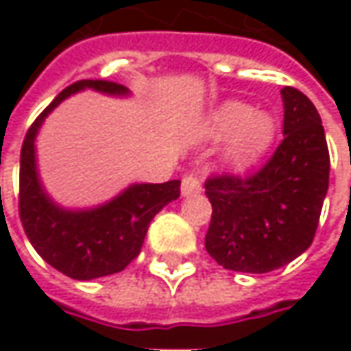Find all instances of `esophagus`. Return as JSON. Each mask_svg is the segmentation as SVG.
Returning a JSON list of instances; mask_svg holds the SVG:
<instances>
[{"label": "esophagus", "mask_w": 351, "mask_h": 351, "mask_svg": "<svg viewBox=\"0 0 351 351\" xmlns=\"http://www.w3.org/2000/svg\"><path fill=\"white\" fill-rule=\"evenodd\" d=\"M201 193V182L197 178L195 173H187L182 180V195L183 197H191L199 195Z\"/></svg>", "instance_id": "34e87169"}]
</instances>
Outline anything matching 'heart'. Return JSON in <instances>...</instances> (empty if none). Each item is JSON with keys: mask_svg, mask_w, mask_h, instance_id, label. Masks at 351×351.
Listing matches in <instances>:
<instances>
[{"mask_svg": "<svg viewBox=\"0 0 351 351\" xmlns=\"http://www.w3.org/2000/svg\"><path fill=\"white\" fill-rule=\"evenodd\" d=\"M207 136L223 141L224 162L234 169L252 166L269 148L276 136V121L265 111H254L250 105L228 101L219 107L207 123Z\"/></svg>", "mask_w": 351, "mask_h": 351, "instance_id": "1", "label": "heart"}]
</instances>
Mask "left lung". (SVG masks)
I'll return each instance as SVG.
<instances>
[{
	"mask_svg": "<svg viewBox=\"0 0 351 351\" xmlns=\"http://www.w3.org/2000/svg\"><path fill=\"white\" fill-rule=\"evenodd\" d=\"M281 97L285 136L263 168L205 182L213 205L205 248L224 269L274 271L301 256L317 232L330 173L324 127L299 89L287 86Z\"/></svg>",
	"mask_w": 351,
	"mask_h": 351,
	"instance_id": "left-lung-1",
	"label": "left lung"
}]
</instances>
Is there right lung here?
I'll return each mask as SVG.
<instances>
[{"label":"right lung","mask_w":351,"mask_h":351,"mask_svg":"<svg viewBox=\"0 0 351 351\" xmlns=\"http://www.w3.org/2000/svg\"><path fill=\"white\" fill-rule=\"evenodd\" d=\"M91 88L107 95H127L115 82L82 80L60 91L36 117L21 148L19 217L25 234L40 258L72 279H97L123 271L141 254L148 224L169 201L180 197V180L134 183L95 209L58 207L38 182L34 138L48 113L75 91Z\"/></svg>","instance_id":"obj_1"}]
</instances>
